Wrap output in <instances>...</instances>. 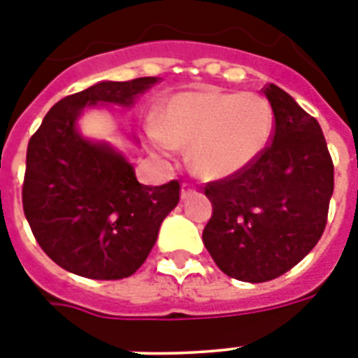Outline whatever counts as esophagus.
I'll return each mask as SVG.
<instances>
[{
  "label": "esophagus",
  "instance_id": "34e87169",
  "mask_svg": "<svg viewBox=\"0 0 358 358\" xmlns=\"http://www.w3.org/2000/svg\"><path fill=\"white\" fill-rule=\"evenodd\" d=\"M196 193V187L193 184H189V182H184L182 184V199H187V196L195 195Z\"/></svg>",
  "mask_w": 358,
  "mask_h": 358
}]
</instances>
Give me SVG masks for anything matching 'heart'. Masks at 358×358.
<instances>
[{
    "label": "heart",
    "instance_id": "b5f03b06",
    "mask_svg": "<svg viewBox=\"0 0 358 358\" xmlns=\"http://www.w3.org/2000/svg\"><path fill=\"white\" fill-rule=\"evenodd\" d=\"M275 126L273 109L255 92L217 89L178 92L157 115L152 146H189V165L202 178H224L264 154Z\"/></svg>",
    "mask_w": 358,
    "mask_h": 358
}]
</instances>
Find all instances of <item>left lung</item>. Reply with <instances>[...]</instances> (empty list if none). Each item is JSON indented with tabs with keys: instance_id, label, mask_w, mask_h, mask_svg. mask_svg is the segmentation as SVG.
Segmentation results:
<instances>
[{
	"instance_id": "1",
	"label": "left lung",
	"mask_w": 358,
	"mask_h": 358,
	"mask_svg": "<svg viewBox=\"0 0 358 358\" xmlns=\"http://www.w3.org/2000/svg\"><path fill=\"white\" fill-rule=\"evenodd\" d=\"M275 115L271 143L258 159L208 182L213 213L202 241L229 277L266 282L297 266L322 238L334 189L323 131L288 92L267 83Z\"/></svg>"
}]
</instances>
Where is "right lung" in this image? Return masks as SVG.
Segmentation results:
<instances>
[{"mask_svg":"<svg viewBox=\"0 0 358 358\" xmlns=\"http://www.w3.org/2000/svg\"><path fill=\"white\" fill-rule=\"evenodd\" d=\"M157 78L102 81L59 100L27 145L24 213L42 250L80 277L134 275L180 201V182L143 185L131 163L106 143L83 139L76 120L96 103L131 106Z\"/></svg>","mask_w":358,"mask_h":358,"instance_id":"right-lung-1","label":"right lung"}]
</instances>
